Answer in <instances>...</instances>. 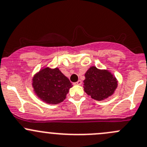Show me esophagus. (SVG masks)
<instances>
[{
  "label": "esophagus",
  "mask_w": 147,
  "mask_h": 147,
  "mask_svg": "<svg viewBox=\"0 0 147 147\" xmlns=\"http://www.w3.org/2000/svg\"><path fill=\"white\" fill-rule=\"evenodd\" d=\"M81 84H82V81H81V80H78L77 82H75L74 83V85H78V86H80V85H81Z\"/></svg>",
  "instance_id": "34e87169"
}]
</instances>
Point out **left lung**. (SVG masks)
<instances>
[{"mask_svg":"<svg viewBox=\"0 0 147 147\" xmlns=\"http://www.w3.org/2000/svg\"><path fill=\"white\" fill-rule=\"evenodd\" d=\"M84 90L93 99L102 100L112 96L117 86L115 77L107 70L91 66L85 74Z\"/></svg>","mask_w":147,"mask_h":147,"instance_id":"1","label":"left lung"}]
</instances>
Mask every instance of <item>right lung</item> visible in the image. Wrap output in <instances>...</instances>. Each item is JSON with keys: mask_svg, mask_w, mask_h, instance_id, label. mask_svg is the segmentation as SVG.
Here are the masks:
<instances>
[{"mask_svg": "<svg viewBox=\"0 0 147 147\" xmlns=\"http://www.w3.org/2000/svg\"><path fill=\"white\" fill-rule=\"evenodd\" d=\"M34 93L42 100L49 104H58L66 98L71 83L58 68L46 67L32 78Z\"/></svg>", "mask_w": 147, "mask_h": 147, "instance_id": "obj_1", "label": "right lung"}]
</instances>
